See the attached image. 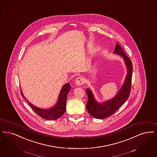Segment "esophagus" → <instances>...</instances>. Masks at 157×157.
I'll use <instances>...</instances> for the list:
<instances>
[{"instance_id": "obj_1", "label": "esophagus", "mask_w": 157, "mask_h": 157, "mask_svg": "<svg viewBox=\"0 0 157 157\" xmlns=\"http://www.w3.org/2000/svg\"><path fill=\"white\" fill-rule=\"evenodd\" d=\"M84 83V79L82 77H78L75 80V84L78 86H82Z\"/></svg>"}]
</instances>
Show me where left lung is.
I'll use <instances>...</instances> for the list:
<instances>
[{
  "mask_svg": "<svg viewBox=\"0 0 157 157\" xmlns=\"http://www.w3.org/2000/svg\"><path fill=\"white\" fill-rule=\"evenodd\" d=\"M114 53L123 58L127 67V75L125 80L116 96L111 99L99 102L96 100L92 91L89 88L86 89L88 96V101L86 104L87 110L91 116L97 119L105 118L113 114L123 105L130 96L132 74V63L118 43H116Z\"/></svg>",
  "mask_w": 157,
  "mask_h": 157,
  "instance_id": "1",
  "label": "left lung"
}]
</instances>
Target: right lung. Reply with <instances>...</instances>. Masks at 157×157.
Here are the masks:
<instances>
[{"instance_id": "1", "label": "right lung", "mask_w": 157, "mask_h": 157, "mask_svg": "<svg viewBox=\"0 0 157 157\" xmlns=\"http://www.w3.org/2000/svg\"><path fill=\"white\" fill-rule=\"evenodd\" d=\"M71 86L69 83H66L63 85L60 91L58 97V100L56 103L53 107L48 109H41L37 107L29 102L26 97L24 96L22 91L21 90V94L23 98H25L28 102L29 106L32 108L34 112L41 118L48 120H55L63 115L66 109V100L67 96L69 91L70 90Z\"/></svg>"}]
</instances>
